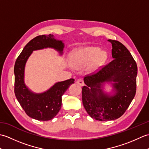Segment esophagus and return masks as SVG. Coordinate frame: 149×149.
<instances>
[{
  "label": "esophagus",
  "instance_id": "obj_1",
  "mask_svg": "<svg viewBox=\"0 0 149 149\" xmlns=\"http://www.w3.org/2000/svg\"><path fill=\"white\" fill-rule=\"evenodd\" d=\"M77 84H79L80 86H83V85H84V82H83V80L81 79H78L77 81Z\"/></svg>",
  "mask_w": 149,
  "mask_h": 149
}]
</instances>
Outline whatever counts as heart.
<instances>
[{
	"instance_id": "obj_1",
	"label": "heart",
	"mask_w": 149,
	"mask_h": 149,
	"mask_svg": "<svg viewBox=\"0 0 149 149\" xmlns=\"http://www.w3.org/2000/svg\"><path fill=\"white\" fill-rule=\"evenodd\" d=\"M107 53L98 47H87L72 54L70 62L75 67H81L91 64V68L95 70L102 65L107 58Z\"/></svg>"
}]
</instances>
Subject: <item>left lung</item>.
<instances>
[{"instance_id":"8db88e82","label":"left lung","mask_w":149,"mask_h":149,"mask_svg":"<svg viewBox=\"0 0 149 149\" xmlns=\"http://www.w3.org/2000/svg\"><path fill=\"white\" fill-rule=\"evenodd\" d=\"M112 45L113 60L96 73L84 78L83 104L91 118L108 121L120 118L129 107L136 91V63L128 49L118 41L108 40ZM113 82V94L102 90L104 83Z\"/></svg>"}]
</instances>
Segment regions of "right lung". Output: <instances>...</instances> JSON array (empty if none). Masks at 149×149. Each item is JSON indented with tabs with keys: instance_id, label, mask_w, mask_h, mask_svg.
Masks as SVG:
<instances>
[{
	"instance_id": "obj_1",
	"label": "right lung",
	"mask_w": 149,
	"mask_h": 149,
	"mask_svg": "<svg viewBox=\"0 0 149 149\" xmlns=\"http://www.w3.org/2000/svg\"><path fill=\"white\" fill-rule=\"evenodd\" d=\"M53 48L62 54L64 43L57 40L52 34L40 35L31 40L22 50L16 60L15 73V93L18 102L29 117L41 121L52 120L61 109L62 95L74 79L58 82L49 90L42 93H33L24 83L25 66L33 50Z\"/></svg>"
}]
</instances>
